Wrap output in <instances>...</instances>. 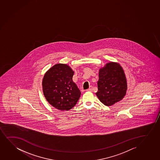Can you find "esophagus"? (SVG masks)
I'll return each instance as SVG.
<instances>
[{
	"label": "esophagus",
	"instance_id": "obj_1",
	"mask_svg": "<svg viewBox=\"0 0 160 160\" xmlns=\"http://www.w3.org/2000/svg\"><path fill=\"white\" fill-rule=\"evenodd\" d=\"M92 91V87H89V88L87 89V91L91 92Z\"/></svg>",
	"mask_w": 160,
	"mask_h": 160
}]
</instances>
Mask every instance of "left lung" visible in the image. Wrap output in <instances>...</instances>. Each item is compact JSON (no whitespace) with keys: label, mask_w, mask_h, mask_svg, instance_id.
Wrapping results in <instances>:
<instances>
[{"label":"left lung","mask_w":160,"mask_h":160,"mask_svg":"<svg viewBox=\"0 0 160 160\" xmlns=\"http://www.w3.org/2000/svg\"><path fill=\"white\" fill-rule=\"evenodd\" d=\"M96 93L100 101L106 106H111L124 98L127 89L124 72L119 64L107 63L100 69Z\"/></svg>","instance_id":"left-lung-1"}]
</instances>
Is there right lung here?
Instances as JSON below:
<instances>
[{"label":"right lung","mask_w":160,"mask_h":160,"mask_svg":"<svg viewBox=\"0 0 160 160\" xmlns=\"http://www.w3.org/2000/svg\"><path fill=\"white\" fill-rule=\"evenodd\" d=\"M74 72L65 64H56L44 76V96L55 108L68 111L76 105L81 92L72 80Z\"/></svg>","instance_id":"add662e5"}]
</instances>
